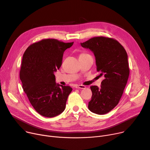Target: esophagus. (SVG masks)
Wrapping results in <instances>:
<instances>
[{
	"label": "esophagus",
	"instance_id": "esophagus-1",
	"mask_svg": "<svg viewBox=\"0 0 150 150\" xmlns=\"http://www.w3.org/2000/svg\"><path fill=\"white\" fill-rule=\"evenodd\" d=\"M75 88H76V89H85L86 86L84 85H77L75 86Z\"/></svg>",
	"mask_w": 150,
	"mask_h": 150
}]
</instances>
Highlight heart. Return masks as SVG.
<instances>
[{"label":"heart","mask_w":150,"mask_h":150,"mask_svg":"<svg viewBox=\"0 0 150 150\" xmlns=\"http://www.w3.org/2000/svg\"><path fill=\"white\" fill-rule=\"evenodd\" d=\"M86 54H86V53H81L80 56H83V55H86Z\"/></svg>","instance_id":"1"}]
</instances>
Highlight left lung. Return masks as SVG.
<instances>
[{
  "mask_svg": "<svg viewBox=\"0 0 150 150\" xmlns=\"http://www.w3.org/2000/svg\"><path fill=\"white\" fill-rule=\"evenodd\" d=\"M81 45L93 53L97 71L105 77L100 88L91 86L92 96L88 108L93 113L105 114L119 103L127 85L129 75L127 53L115 39L105 36L93 37Z\"/></svg>",
  "mask_w": 150,
  "mask_h": 150,
  "instance_id": "obj_1",
  "label": "left lung"
}]
</instances>
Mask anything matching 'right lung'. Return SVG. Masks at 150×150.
<instances>
[{
  "mask_svg": "<svg viewBox=\"0 0 150 150\" xmlns=\"http://www.w3.org/2000/svg\"><path fill=\"white\" fill-rule=\"evenodd\" d=\"M72 42L45 39L31 44L23 53L20 70L22 88L36 112L53 117L64 111L72 89L55 82L54 73L62 64L63 53Z\"/></svg>",
  "mask_w": 150,
  "mask_h": 150,
  "instance_id": "add662e5",
  "label": "right lung"
}]
</instances>
